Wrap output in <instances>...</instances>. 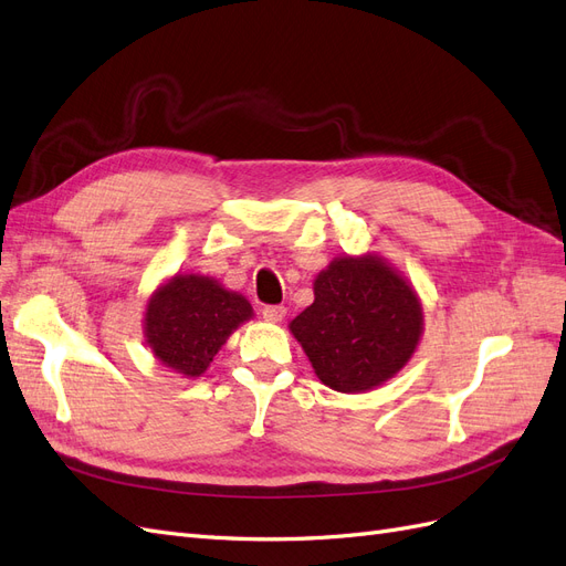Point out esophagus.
<instances>
[{"label":"esophagus","mask_w":566,"mask_h":566,"mask_svg":"<svg viewBox=\"0 0 566 566\" xmlns=\"http://www.w3.org/2000/svg\"><path fill=\"white\" fill-rule=\"evenodd\" d=\"M284 315H286L284 305H265L263 307V319L265 322H282Z\"/></svg>","instance_id":"34e87169"}]
</instances>
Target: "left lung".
Wrapping results in <instances>:
<instances>
[{
    "mask_svg": "<svg viewBox=\"0 0 566 566\" xmlns=\"http://www.w3.org/2000/svg\"><path fill=\"white\" fill-rule=\"evenodd\" d=\"M413 289L376 256L338 259L315 280V303L291 322L324 386L364 392L405 367L421 338Z\"/></svg>",
    "mask_w": 566,
    "mask_h": 566,
    "instance_id": "8db88e82",
    "label": "left lung"
}]
</instances>
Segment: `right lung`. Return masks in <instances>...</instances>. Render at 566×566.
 Here are the masks:
<instances>
[{
  "instance_id": "1",
  "label": "right lung",
  "mask_w": 566,
  "mask_h": 566,
  "mask_svg": "<svg viewBox=\"0 0 566 566\" xmlns=\"http://www.w3.org/2000/svg\"><path fill=\"white\" fill-rule=\"evenodd\" d=\"M249 317L251 305L244 296L226 291L209 277L176 275L150 298L145 336L153 355L167 367L199 376L232 329Z\"/></svg>"
}]
</instances>
